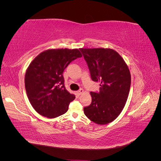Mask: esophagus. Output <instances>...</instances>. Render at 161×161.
Here are the masks:
<instances>
[{
  "label": "esophagus",
  "instance_id": "esophagus-1",
  "mask_svg": "<svg viewBox=\"0 0 161 161\" xmlns=\"http://www.w3.org/2000/svg\"><path fill=\"white\" fill-rule=\"evenodd\" d=\"M84 92L83 89H79V91H78L76 92H77V94H78V95H81V94H82V92Z\"/></svg>",
  "mask_w": 161,
  "mask_h": 161
}]
</instances>
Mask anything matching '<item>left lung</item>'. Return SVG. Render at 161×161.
Listing matches in <instances>:
<instances>
[{"mask_svg": "<svg viewBox=\"0 0 161 161\" xmlns=\"http://www.w3.org/2000/svg\"><path fill=\"white\" fill-rule=\"evenodd\" d=\"M91 79L100 82L99 92H91L92 102L84 108L91 121L103 125L118 118L127 101L131 75L124 59L109 48H80Z\"/></svg>", "mask_w": 161, "mask_h": 161, "instance_id": "8db88e82", "label": "left lung"}]
</instances>
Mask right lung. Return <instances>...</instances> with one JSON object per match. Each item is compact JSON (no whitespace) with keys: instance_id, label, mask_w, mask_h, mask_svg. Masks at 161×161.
<instances>
[{"instance_id":"1","label":"right lung","mask_w":161,"mask_h":161,"mask_svg":"<svg viewBox=\"0 0 161 161\" xmlns=\"http://www.w3.org/2000/svg\"><path fill=\"white\" fill-rule=\"evenodd\" d=\"M80 57L78 49H52L40 53L30 63L25 86L29 101L39 114L55 118L69 109L75 95L66 89L62 74L72 61Z\"/></svg>"}]
</instances>
